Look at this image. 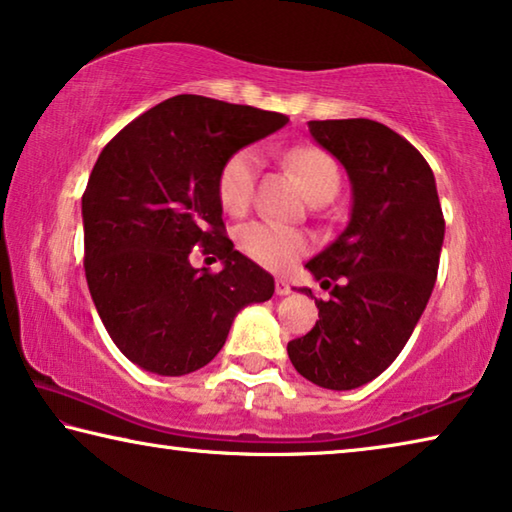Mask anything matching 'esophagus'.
<instances>
[{"mask_svg": "<svg viewBox=\"0 0 512 512\" xmlns=\"http://www.w3.org/2000/svg\"><path fill=\"white\" fill-rule=\"evenodd\" d=\"M276 295H279V297H286V295H290V292H292V288L288 286V283L286 281H276Z\"/></svg>", "mask_w": 512, "mask_h": 512, "instance_id": "obj_1", "label": "esophagus"}]
</instances>
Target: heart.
I'll return each mask as SVG.
<instances>
[{
    "mask_svg": "<svg viewBox=\"0 0 512 512\" xmlns=\"http://www.w3.org/2000/svg\"><path fill=\"white\" fill-rule=\"evenodd\" d=\"M283 163L297 174L308 197L315 199L324 192H333L340 186V172L333 156L320 147H297L283 154ZM261 156L254 147H242L233 152L217 174V197L226 213L240 215L251 206L256 195ZM238 249L251 263L272 272H286L301 256L311 249V240L297 229L279 222L261 220L242 224L236 233Z\"/></svg>",
    "mask_w": 512,
    "mask_h": 512,
    "instance_id": "1",
    "label": "heart"
}]
</instances>
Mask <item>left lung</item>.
<instances>
[{
  "label": "left lung",
  "instance_id": "8db88e82",
  "mask_svg": "<svg viewBox=\"0 0 512 512\" xmlns=\"http://www.w3.org/2000/svg\"><path fill=\"white\" fill-rule=\"evenodd\" d=\"M308 129L345 165L354 204L345 231L306 263L335 286L329 301L315 299L320 320L288 342V356L320 388L351 390L399 356L424 313L445 215L429 163L397 131L365 117L313 120Z\"/></svg>",
  "mask_w": 512,
  "mask_h": 512
}]
</instances>
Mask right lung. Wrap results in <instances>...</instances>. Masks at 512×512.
<instances>
[{"mask_svg":"<svg viewBox=\"0 0 512 512\" xmlns=\"http://www.w3.org/2000/svg\"><path fill=\"white\" fill-rule=\"evenodd\" d=\"M288 115L199 95L165 99L129 122L92 167L81 199L83 267L117 349L142 370L181 376L217 356L242 308L274 279L233 249L217 174ZM197 246L220 273L195 271Z\"/></svg>","mask_w":512,"mask_h":512,"instance_id":"1","label":"right lung"}]
</instances>
